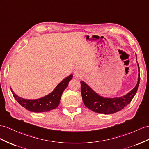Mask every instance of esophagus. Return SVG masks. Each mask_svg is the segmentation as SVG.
Returning a JSON list of instances; mask_svg holds the SVG:
<instances>
[{
	"label": "esophagus",
	"instance_id": "esophagus-1",
	"mask_svg": "<svg viewBox=\"0 0 149 149\" xmlns=\"http://www.w3.org/2000/svg\"><path fill=\"white\" fill-rule=\"evenodd\" d=\"M74 77L75 78H81L83 76V74L81 71L77 70L74 72Z\"/></svg>",
	"mask_w": 149,
	"mask_h": 149
}]
</instances>
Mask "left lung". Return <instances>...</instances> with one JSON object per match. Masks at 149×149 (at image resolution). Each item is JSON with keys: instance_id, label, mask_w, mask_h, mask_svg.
I'll return each instance as SVG.
<instances>
[{"instance_id": "1", "label": "left lung", "mask_w": 149, "mask_h": 149, "mask_svg": "<svg viewBox=\"0 0 149 149\" xmlns=\"http://www.w3.org/2000/svg\"><path fill=\"white\" fill-rule=\"evenodd\" d=\"M138 67L139 74L136 85L130 92L120 97L106 98L100 96L84 82L81 81V89L84 104L87 108L97 113L113 114L120 111L132 101L136 93L140 80L139 65Z\"/></svg>"}]
</instances>
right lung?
I'll return each mask as SVG.
<instances>
[{"label":"right lung","mask_w":149,"mask_h":149,"mask_svg":"<svg viewBox=\"0 0 149 149\" xmlns=\"http://www.w3.org/2000/svg\"><path fill=\"white\" fill-rule=\"evenodd\" d=\"M73 77L72 74L68 76L59 83L55 89L47 96L37 100H26L17 96L11 89L14 97L22 107L28 111L36 113H43L55 109L60 103V98L64 90L67 88L68 82Z\"/></svg>","instance_id":"add662e5"}]
</instances>
